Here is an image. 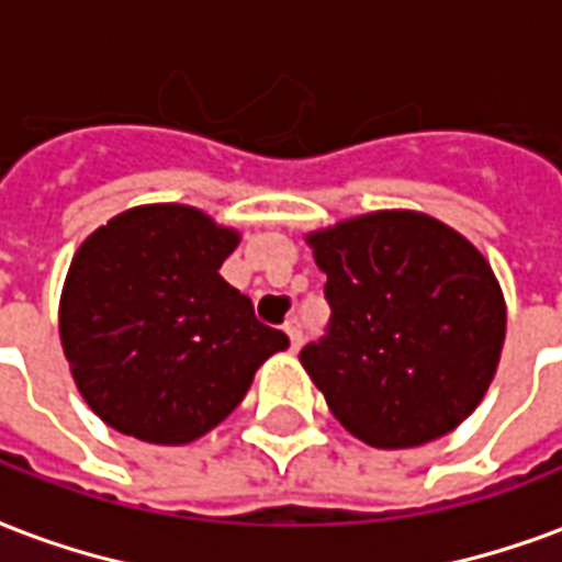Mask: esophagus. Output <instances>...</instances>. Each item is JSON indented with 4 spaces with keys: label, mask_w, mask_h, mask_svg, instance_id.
I'll return each mask as SVG.
<instances>
[{
    "label": "esophagus",
    "mask_w": 562,
    "mask_h": 562,
    "mask_svg": "<svg viewBox=\"0 0 562 562\" xmlns=\"http://www.w3.org/2000/svg\"><path fill=\"white\" fill-rule=\"evenodd\" d=\"M284 333L290 336V346H293V348L303 346V321L290 318L288 324H284Z\"/></svg>",
    "instance_id": "esophagus-1"
}]
</instances>
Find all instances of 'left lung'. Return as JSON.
Instances as JSON below:
<instances>
[{
	"label": "left lung",
	"mask_w": 562,
	"mask_h": 562,
	"mask_svg": "<svg viewBox=\"0 0 562 562\" xmlns=\"http://www.w3.org/2000/svg\"><path fill=\"white\" fill-rule=\"evenodd\" d=\"M327 274L330 330L300 361L346 431L406 450L477 409L508 308L490 262L422 211H373L305 235Z\"/></svg>",
	"instance_id": "1"
}]
</instances>
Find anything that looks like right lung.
<instances>
[{
  "label": "right lung",
  "instance_id": "add662e5",
  "mask_svg": "<svg viewBox=\"0 0 562 562\" xmlns=\"http://www.w3.org/2000/svg\"><path fill=\"white\" fill-rule=\"evenodd\" d=\"M238 241V229L173 201L127 207L81 241L57 330L76 389L110 428L192 443L290 346L220 274Z\"/></svg>",
  "mask_w": 562,
  "mask_h": 562
}]
</instances>
